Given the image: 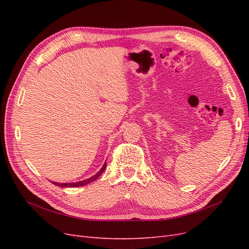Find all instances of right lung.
Here are the masks:
<instances>
[{
  "instance_id": "add662e5",
  "label": "right lung",
  "mask_w": 249,
  "mask_h": 249,
  "mask_svg": "<svg viewBox=\"0 0 249 249\" xmlns=\"http://www.w3.org/2000/svg\"><path fill=\"white\" fill-rule=\"evenodd\" d=\"M106 165H107V163H105L104 166L101 168V170L97 172L96 175H94L93 177L89 178L87 179H84V180H81V182H78V183H56V182H52V183L56 185V186H59V187H81V186H85V185L92 183L93 180H95L97 178H99L104 172V170L106 169Z\"/></svg>"
}]
</instances>
